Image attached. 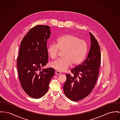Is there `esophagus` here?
<instances>
[{
    "instance_id": "obj_1",
    "label": "esophagus",
    "mask_w": 120,
    "mask_h": 120,
    "mask_svg": "<svg viewBox=\"0 0 120 120\" xmlns=\"http://www.w3.org/2000/svg\"><path fill=\"white\" fill-rule=\"evenodd\" d=\"M55 73H56V75H60V74H61L60 72L59 71H56V72H55Z\"/></svg>"
}]
</instances>
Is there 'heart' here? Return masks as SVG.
I'll use <instances>...</instances> for the list:
<instances>
[{"mask_svg":"<svg viewBox=\"0 0 120 120\" xmlns=\"http://www.w3.org/2000/svg\"><path fill=\"white\" fill-rule=\"evenodd\" d=\"M87 46L85 40L72 34H66L57 38L56 45L48 46L47 52L50 57L55 60L59 51H63V58L52 62L51 66L59 71H65L71 65L80 64L86 55Z\"/></svg>","mask_w":120,"mask_h":120,"instance_id":"heart-1","label":"heart"}]
</instances>
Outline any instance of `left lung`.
<instances>
[{
	"label": "left lung",
	"mask_w": 120,
	"mask_h": 120,
	"mask_svg": "<svg viewBox=\"0 0 120 120\" xmlns=\"http://www.w3.org/2000/svg\"><path fill=\"white\" fill-rule=\"evenodd\" d=\"M91 46L86 59L71 70L72 75L66 74L63 86L65 95L74 101H80L90 93L97 80L101 61L99 43L90 33Z\"/></svg>",
	"instance_id": "obj_1"
}]
</instances>
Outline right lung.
Segmentation results:
<instances>
[{
	"instance_id": "add662e5",
	"label": "right lung",
	"mask_w": 120,
	"mask_h": 120,
	"mask_svg": "<svg viewBox=\"0 0 120 120\" xmlns=\"http://www.w3.org/2000/svg\"><path fill=\"white\" fill-rule=\"evenodd\" d=\"M50 27L37 25L31 29L21 42L17 65L20 84L25 92L38 99L48 90L49 83L55 74L52 68L42 69L48 63L47 40Z\"/></svg>"
}]
</instances>
